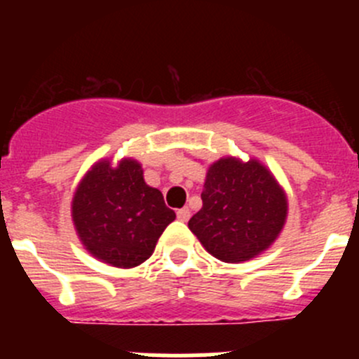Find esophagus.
Returning a JSON list of instances; mask_svg holds the SVG:
<instances>
[{
  "instance_id": "esophagus-1",
  "label": "esophagus",
  "mask_w": 359,
  "mask_h": 359,
  "mask_svg": "<svg viewBox=\"0 0 359 359\" xmlns=\"http://www.w3.org/2000/svg\"><path fill=\"white\" fill-rule=\"evenodd\" d=\"M189 217H191V210L187 208V206H184V208L177 210V219L182 220V222H187V220H189Z\"/></svg>"
}]
</instances>
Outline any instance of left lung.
<instances>
[{
  "mask_svg": "<svg viewBox=\"0 0 359 359\" xmlns=\"http://www.w3.org/2000/svg\"><path fill=\"white\" fill-rule=\"evenodd\" d=\"M201 200L189 229L222 262H245L262 253L287 220V194L257 159L220 158L210 165Z\"/></svg>",
  "mask_w": 359,
  "mask_h": 359,
  "instance_id": "left-lung-1",
  "label": "left lung"
}]
</instances>
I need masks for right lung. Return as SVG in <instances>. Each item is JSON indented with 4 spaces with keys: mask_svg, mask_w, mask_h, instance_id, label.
<instances>
[{
    "mask_svg": "<svg viewBox=\"0 0 359 359\" xmlns=\"http://www.w3.org/2000/svg\"><path fill=\"white\" fill-rule=\"evenodd\" d=\"M72 220L85 248L114 267H135L153 255L175 212L161 191L147 186L139 161L95 163L76 189Z\"/></svg>",
    "mask_w": 359,
    "mask_h": 359,
    "instance_id": "add662e5",
    "label": "right lung"
}]
</instances>
